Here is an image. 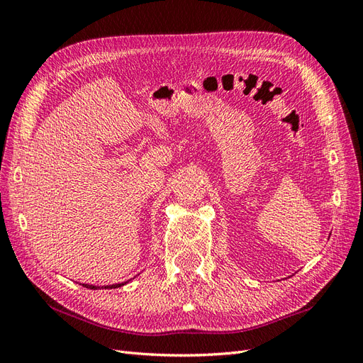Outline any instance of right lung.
Wrapping results in <instances>:
<instances>
[{"instance_id": "add662e5", "label": "right lung", "mask_w": 363, "mask_h": 363, "mask_svg": "<svg viewBox=\"0 0 363 363\" xmlns=\"http://www.w3.org/2000/svg\"><path fill=\"white\" fill-rule=\"evenodd\" d=\"M128 281H123V283H115V284H107V286H95V284H86V283H80L82 286H84V288H87V289H116V288H121V286H124V284H127Z\"/></svg>"}]
</instances>
